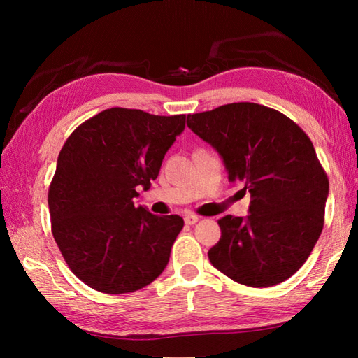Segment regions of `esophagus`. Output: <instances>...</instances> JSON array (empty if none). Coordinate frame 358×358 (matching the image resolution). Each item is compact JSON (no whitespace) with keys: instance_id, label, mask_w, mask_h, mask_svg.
Listing matches in <instances>:
<instances>
[{"instance_id":"34e87169","label":"esophagus","mask_w":358,"mask_h":358,"mask_svg":"<svg viewBox=\"0 0 358 358\" xmlns=\"http://www.w3.org/2000/svg\"><path fill=\"white\" fill-rule=\"evenodd\" d=\"M200 217L199 215H194V214H189L185 217V223L186 224H195L196 222H199Z\"/></svg>"}]
</instances>
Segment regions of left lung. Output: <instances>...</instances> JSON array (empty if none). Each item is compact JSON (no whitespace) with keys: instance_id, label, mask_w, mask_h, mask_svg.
<instances>
[{"instance_id":"1","label":"left lung","mask_w":358,"mask_h":358,"mask_svg":"<svg viewBox=\"0 0 358 358\" xmlns=\"http://www.w3.org/2000/svg\"><path fill=\"white\" fill-rule=\"evenodd\" d=\"M187 127L223 158L227 178L249 191V215L218 220L214 268L240 285L283 283L313 252L324 223L328 175L309 136L283 113L255 103L187 115Z\"/></svg>"}]
</instances>
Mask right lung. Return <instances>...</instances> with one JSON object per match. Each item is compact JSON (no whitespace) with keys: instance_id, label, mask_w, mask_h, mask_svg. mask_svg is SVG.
Masks as SVG:
<instances>
[{"instance_id":"1","label":"right lung","mask_w":358,"mask_h":358,"mask_svg":"<svg viewBox=\"0 0 358 358\" xmlns=\"http://www.w3.org/2000/svg\"><path fill=\"white\" fill-rule=\"evenodd\" d=\"M186 115L159 117L112 108L80 124L59 152L49 187L52 234L71 271L104 294L150 285L169 262L183 229L180 215L136 206Z\"/></svg>"}]
</instances>
